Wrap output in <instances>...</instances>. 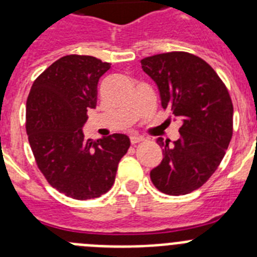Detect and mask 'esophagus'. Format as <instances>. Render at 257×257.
I'll return each instance as SVG.
<instances>
[{"mask_svg":"<svg viewBox=\"0 0 257 257\" xmlns=\"http://www.w3.org/2000/svg\"><path fill=\"white\" fill-rule=\"evenodd\" d=\"M130 140H131V144L135 145V144H138V143H142L143 140H144V138H142V136H139V135H131Z\"/></svg>","mask_w":257,"mask_h":257,"instance_id":"obj_1","label":"esophagus"}]
</instances>
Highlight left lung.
<instances>
[{
  "instance_id": "left-lung-1",
  "label": "left lung",
  "mask_w": 257,
  "mask_h": 257,
  "mask_svg": "<svg viewBox=\"0 0 257 257\" xmlns=\"http://www.w3.org/2000/svg\"><path fill=\"white\" fill-rule=\"evenodd\" d=\"M142 68L158 86L163 109L181 118L180 138H158L163 160L151 171L160 192L184 196L216 171L233 135V103L228 88L203 59L172 51L143 59Z\"/></svg>"
}]
</instances>
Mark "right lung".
<instances>
[{
    "label": "right lung",
    "mask_w": 257,
    "mask_h": 257,
    "mask_svg": "<svg viewBox=\"0 0 257 257\" xmlns=\"http://www.w3.org/2000/svg\"><path fill=\"white\" fill-rule=\"evenodd\" d=\"M110 64L88 55L52 63L32 85L27 99V134L40 171L52 188L85 201L108 192L130 139L113 134L86 139L87 109L96 106L97 82Z\"/></svg>",
    "instance_id": "obj_1"
}]
</instances>
